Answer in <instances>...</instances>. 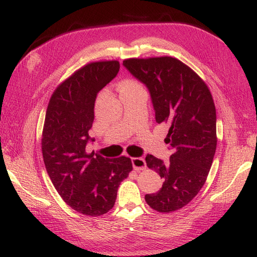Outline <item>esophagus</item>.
Wrapping results in <instances>:
<instances>
[{"instance_id":"obj_1","label":"esophagus","mask_w":257,"mask_h":257,"mask_svg":"<svg viewBox=\"0 0 257 257\" xmlns=\"http://www.w3.org/2000/svg\"><path fill=\"white\" fill-rule=\"evenodd\" d=\"M132 163H133V167L135 170H144V169H146V161L144 158H133L132 159Z\"/></svg>"}]
</instances>
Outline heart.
Here are the masks:
<instances>
[{
	"label": "heart",
	"mask_w": 257,
	"mask_h": 257,
	"mask_svg": "<svg viewBox=\"0 0 257 257\" xmlns=\"http://www.w3.org/2000/svg\"><path fill=\"white\" fill-rule=\"evenodd\" d=\"M141 88V86L139 85V83H137L136 80L133 79H127L123 80L122 83H120L119 85V91H132V90H136Z\"/></svg>",
	"instance_id": "heart-1"
}]
</instances>
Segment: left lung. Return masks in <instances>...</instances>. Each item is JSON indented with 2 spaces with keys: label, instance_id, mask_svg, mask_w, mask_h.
Listing matches in <instances>:
<instances>
[{
  "label": "left lung",
  "instance_id": "obj_1",
  "mask_svg": "<svg viewBox=\"0 0 257 257\" xmlns=\"http://www.w3.org/2000/svg\"><path fill=\"white\" fill-rule=\"evenodd\" d=\"M149 90L156 121L169 127L166 144L173 154L165 163L147 155L148 168L165 180L146 194L152 209L169 213L187 205L205 183L216 149V111L205 83L173 57L130 58L122 63Z\"/></svg>",
  "mask_w": 257,
  "mask_h": 257
}]
</instances>
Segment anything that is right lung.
<instances>
[{"label":"right lung","mask_w":257,"mask_h":257,"mask_svg":"<svg viewBox=\"0 0 257 257\" xmlns=\"http://www.w3.org/2000/svg\"><path fill=\"white\" fill-rule=\"evenodd\" d=\"M119 68L117 61L86 65L57 87L47 106L42 138L46 171L62 199L85 215L112 209L120 182L133 170L127 157L108 159L86 151L94 141L88 132L97 95Z\"/></svg>","instance_id":"add662e5"}]
</instances>
